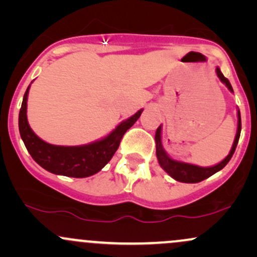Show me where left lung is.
Masks as SVG:
<instances>
[{
    "label": "left lung",
    "instance_id": "obj_1",
    "mask_svg": "<svg viewBox=\"0 0 257 257\" xmlns=\"http://www.w3.org/2000/svg\"><path fill=\"white\" fill-rule=\"evenodd\" d=\"M217 77L221 79L222 83L226 84V87L228 88L229 90L233 91L232 85L229 83V81L227 79L225 76L222 75V72L220 71V69L217 67L216 69ZM240 131H241V120H240V112L238 111V129H237V135H235L234 143H233L231 152L227 157L223 159L222 162H220L219 164L214 167L209 168H203L198 166H193V164L188 163H182V162L174 161L164 152L163 146H162V140H161V125L158 126L157 131H156V155H157L158 162L161 164V167L163 168L166 172L172 176L173 179H175L176 181L180 182H186V184H196V182H200L203 180L208 179L209 176L214 175L215 173H217L219 170L225 168V166L229 162V159L232 158L233 153L235 151V147L238 145V140H239L240 137Z\"/></svg>",
    "mask_w": 257,
    "mask_h": 257
}]
</instances>
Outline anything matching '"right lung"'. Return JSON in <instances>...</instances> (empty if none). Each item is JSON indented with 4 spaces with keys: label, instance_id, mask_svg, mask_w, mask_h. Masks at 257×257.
I'll return each instance as SVG.
<instances>
[{
    "label": "right lung",
    "instance_id": "1",
    "mask_svg": "<svg viewBox=\"0 0 257 257\" xmlns=\"http://www.w3.org/2000/svg\"><path fill=\"white\" fill-rule=\"evenodd\" d=\"M29 88L26 89L19 112V132L25 147L34 161L46 170L58 175L71 178H87L94 175L110 162L118 149L124 133L137 122L143 110L138 111L111 133L110 135L83 146H57L51 145L31 131L26 117V101Z\"/></svg>",
    "mask_w": 257,
    "mask_h": 257
}]
</instances>
